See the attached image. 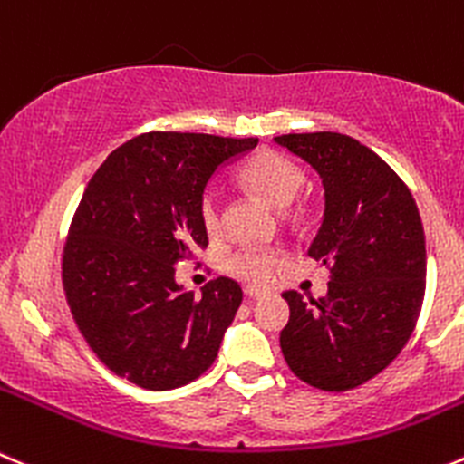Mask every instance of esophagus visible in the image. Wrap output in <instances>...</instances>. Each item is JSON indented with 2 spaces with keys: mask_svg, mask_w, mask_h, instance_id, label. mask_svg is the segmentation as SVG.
<instances>
[{
  "mask_svg": "<svg viewBox=\"0 0 464 464\" xmlns=\"http://www.w3.org/2000/svg\"><path fill=\"white\" fill-rule=\"evenodd\" d=\"M246 295H248L250 301H257V298H264V295H266V291L255 289V286H246Z\"/></svg>",
  "mask_w": 464,
  "mask_h": 464,
  "instance_id": "esophagus-1",
  "label": "esophagus"
}]
</instances>
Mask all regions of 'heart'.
<instances>
[{"mask_svg": "<svg viewBox=\"0 0 464 464\" xmlns=\"http://www.w3.org/2000/svg\"><path fill=\"white\" fill-rule=\"evenodd\" d=\"M239 179L246 188L262 198L273 207H285L294 200L305 187V170L294 161L273 150H262L253 154L239 169ZM307 200H298L289 209V220L303 225L310 218ZM200 223L209 237H216L223 227L220 202L214 191H205L200 198ZM280 264V255L271 248H246L227 257L225 271L250 285H266L273 271Z\"/></svg>", "mask_w": 464, "mask_h": 464, "instance_id": "obj_1", "label": "heart"}]
</instances>
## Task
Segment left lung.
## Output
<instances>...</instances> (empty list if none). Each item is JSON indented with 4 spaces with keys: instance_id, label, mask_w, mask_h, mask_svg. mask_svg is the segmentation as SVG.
<instances>
[{
    "instance_id": "obj_1",
    "label": "left lung",
    "mask_w": 464,
    "mask_h": 464,
    "mask_svg": "<svg viewBox=\"0 0 464 464\" xmlns=\"http://www.w3.org/2000/svg\"><path fill=\"white\" fill-rule=\"evenodd\" d=\"M276 143L324 179V223L310 257L330 271L319 301L282 294V355L316 390H353L390 367L417 325L426 291L421 216L403 179L351 136L282 134Z\"/></svg>"
}]
</instances>
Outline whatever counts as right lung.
<instances>
[{
  "instance_id": "right-lung-1",
  "label": "right lung",
  "mask_w": 464,
  "mask_h": 464,
  "mask_svg": "<svg viewBox=\"0 0 464 464\" xmlns=\"http://www.w3.org/2000/svg\"><path fill=\"white\" fill-rule=\"evenodd\" d=\"M257 139L148 131L113 150L83 191L63 246V291L88 346L143 390H175L218 355L244 291L216 277L202 295L175 266L207 248L200 198L220 163Z\"/></svg>"
}]
</instances>
